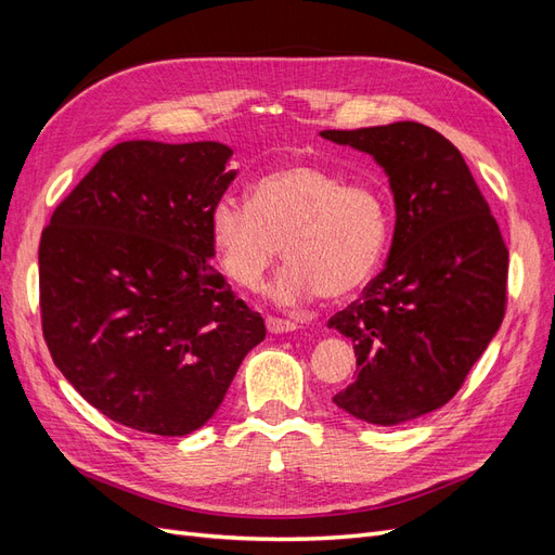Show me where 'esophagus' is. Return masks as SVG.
Listing matches in <instances>:
<instances>
[{"label": "esophagus", "instance_id": "esophagus-1", "mask_svg": "<svg viewBox=\"0 0 555 555\" xmlns=\"http://www.w3.org/2000/svg\"><path fill=\"white\" fill-rule=\"evenodd\" d=\"M266 328L271 333H289L296 331V322H289V319H280V317H268L266 319Z\"/></svg>", "mask_w": 555, "mask_h": 555}]
</instances>
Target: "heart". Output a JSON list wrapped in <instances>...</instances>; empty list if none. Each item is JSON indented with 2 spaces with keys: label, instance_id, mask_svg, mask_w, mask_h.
Returning <instances> with one entry per match:
<instances>
[{
  "label": "heart",
  "instance_id": "heart-1",
  "mask_svg": "<svg viewBox=\"0 0 555 555\" xmlns=\"http://www.w3.org/2000/svg\"><path fill=\"white\" fill-rule=\"evenodd\" d=\"M386 231V204L373 184L343 182L319 164L261 176L247 204L222 196L208 220L217 266L241 289L259 287L282 247L289 263L268 287L282 306L361 289L382 257Z\"/></svg>",
  "mask_w": 555,
  "mask_h": 555
}]
</instances>
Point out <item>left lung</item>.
Returning a JSON list of instances; mask_svg holds the SVG:
<instances>
[{
    "label": "left lung",
    "mask_w": 555,
    "mask_h": 555,
    "mask_svg": "<svg viewBox=\"0 0 555 555\" xmlns=\"http://www.w3.org/2000/svg\"><path fill=\"white\" fill-rule=\"evenodd\" d=\"M389 176L396 231L384 271L328 319L354 343L357 373L333 402L396 426L456 396L507 308L509 249L459 147L418 122L326 129Z\"/></svg>",
    "instance_id": "obj_1"
}]
</instances>
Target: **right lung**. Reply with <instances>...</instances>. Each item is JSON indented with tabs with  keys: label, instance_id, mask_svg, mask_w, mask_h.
Listing matches in <instances>:
<instances>
[{
	"label": "right lung",
	"instance_id": "add662e5",
	"mask_svg": "<svg viewBox=\"0 0 555 555\" xmlns=\"http://www.w3.org/2000/svg\"><path fill=\"white\" fill-rule=\"evenodd\" d=\"M215 141H125L55 208L39 245L41 326L60 373L127 428L188 435L222 405L259 312L210 266L236 178Z\"/></svg>",
	"mask_w": 555,
	"mask_h": 555
}]
</instances>
